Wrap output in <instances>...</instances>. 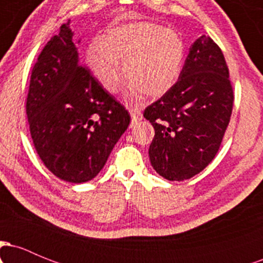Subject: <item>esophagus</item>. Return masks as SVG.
<instances>
[{
    "instance_id": "esophagus-1",
    "label": "esophagus",
    "mask_w": 263,
    "mask_h": 263,
    "mask_svg": "<svg viewBox=\"0 0 263 263\" xmlns=\"http://www.w3.org/2000/svg\"><path fill=\"white\" fill-rule=\"evenodd\" d=\"M128 111H129V115H131L132 122H137L140 121V120H142L141 110L137 106H129Z\"/></svg>"
}]
</instances>
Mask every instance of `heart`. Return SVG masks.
Wrapping results in <instances>:
<instances>
[{
	"label": "heart",
	"instance_id": "heart-1",
	"mask_svg": "<svg viewBox=\"0 0 263 263\" xmlns=\"http://www.w3.org/2000/svg\"><path fill=\"white\" fill-rule=\"evenodd\" d=\"M185 45L177 32L151 22H132L114 27L89 45L86 60L90 70L108 92H116L123 79L129 92H143L158 99L179 80Z\"/></svg>",
	"mask_w": 263,
	"mask_h": 263
}]
</instances>
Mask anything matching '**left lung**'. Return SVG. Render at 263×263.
Masks as SVG:
<instances>
[{
	"label": "left lung",
	"mask_w": 263,
	"mask_h": 263,
	"mask_svg": "<svg viewBox=\"0 0 263 263\" xmlns=\"http://www.w3.org/2000/svg\"><path fill=\"white\" fill-rule=\"evenodd\" d=\"M232 105L224 54L201 35L189 48L173 89L143 112L155 128L148 151L153 170L178 182L200 173L218 153Z\"/></svg>",
	"instance_id": "8db88e82"
}]
</instances>
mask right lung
<instances>
[{
  "instance_id": "obj_1",
  "label": "right lung",
  "mask_w": 263,
  "mask_h": 263,
  "mask_svg": "<svg viewBox=\"0 0 263 263\" xmlns=\"http://www.w3.org/2000/svg\"><path fill=\"white\" fill-rule=\"evenodd\" d=\"M73 35L68 21L39 54L26 112L45 167L59 179L78 184L98 176L131 117L81 65Z\"/></svg>"
}]
</instances>
